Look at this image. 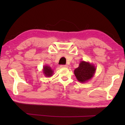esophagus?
Listing matches in <instances>:
<instances>
[{"mask_svg": "<svg viewBox=\"0 0 125 125\" xmlns=\"http://www.w3.org/2000/svg\"><path fill=\"white\" fill-rule=\"evenodd\" d=\"M68 67V65H67V64H65V65H60V67H61V68H67Z\"/></svg>", "mask_w": 125, "mask_h": 125, "instance_id": "obj_1", "label": "esophagus"}]
</instances>
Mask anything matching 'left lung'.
Wrapping results in <instances>:
<instances>
[{
	"instance_id": "left-lung-1",
	"label": "left lung",
	"mask_w": 125,
	"mask_h": 125,
	"mask_svg": "<svg viewBox=\"0 0 125 125\" xmlns=\"http://www.w3.org/2000/svg\"><path fill=\"white\" fill-rule=\"evenodd\" d=\"M95 72V67L89 63L82 61L79 67L74 70V74L78 81L85 82L93 77Z\"/></svg>"
}]
</instances>
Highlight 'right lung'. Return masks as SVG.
<instances>
[{"label": "right lung", "instance_id": "obj_1", "mask_svg": "<svg viewBox=\"0 0 125 125\" xmlns=\"http://www.w3.org/2000/svg\"><path fill=\"white\" fill-rule=\"evenodd\" d=\"M43 73L47 77H51L53 74V71L51 68V67L45 66L43 67Z\"/></svg>", "mask_w": 125, "mask_h": 125}]
</instances>
